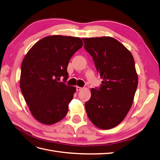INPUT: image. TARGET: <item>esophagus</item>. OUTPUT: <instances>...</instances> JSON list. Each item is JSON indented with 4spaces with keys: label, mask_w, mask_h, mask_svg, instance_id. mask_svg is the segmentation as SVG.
I'll list each match as a JSON object with an SVG mask.
<instances>
[{
    "label": "esophagus",
    "mask_w": 160,
    "mask_h": 160,
    "mask_svg": "<svg viewBox=\"0 0 160 160\" xmlns=\"http://www.w3.org/2000/svg\"><path fill=\"white\" fill-rule=\"evenodd\" d=\"M82 89V88H81V87H79V86H77L76 87V89H77V91H80V90H81Z\"/></svg>",
    "instance_id": "obj_1"
}]
</instances>
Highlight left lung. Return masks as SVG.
I'll use <instances>...</instances> for the list:
<instances>
[{"label":"left lung","instance_id":"left-lung-1","mask_svg":"<svg viewBox=\"0 0 160 160\" xmlns=\"http://www.w3.org/2000/svg\"><path fill=\"white\" fill-rule=\"evenodd\" d=\"M103 81L92 88L85 103L87 114L96 127L109 129L118 125L132 107L138 84L133 57L119 41L110 37L83 38Z\"/></svg>","mask_w":160,"mask_h":160}]
</instances>
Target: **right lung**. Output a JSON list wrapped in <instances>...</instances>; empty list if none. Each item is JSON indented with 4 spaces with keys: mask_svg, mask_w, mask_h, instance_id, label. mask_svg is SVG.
I'll return each instance as SVG.
<instances>
[{
    "mask_svg": "<svg viewBox=\"0 0 160 160\" xmlns=\"http://www.w3.org/2000/svg\"><path fill=\"white\" fill-rule=\"evenodd\" d=\"M79 37L47 36L34 45L22 62L20 88L32 115L45 125L63 119L76 91L67 85V69L74 53L83 46Z\"/></svg>",
    "mask_w": 160,
    "mask_h": 160,
    "instance_id": "right-lung-1",
    "label": "right lung"
}]
</instances>
